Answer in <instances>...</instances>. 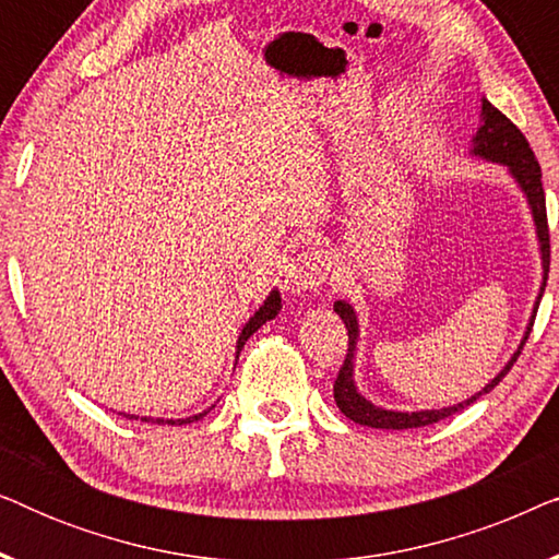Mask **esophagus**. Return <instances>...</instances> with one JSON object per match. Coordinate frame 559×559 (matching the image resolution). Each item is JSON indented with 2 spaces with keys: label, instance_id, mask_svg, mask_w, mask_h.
Wrapping results in <instances>:
<instances>
[{
  "label": "esophagus",
  "instance_id": "34e87169",
  "mask_svg": "<svg viewBox=\"0 0 559 559\" xmlns=\"http://www.w3.org/2000/svg\"><path fill=\"white\" fill-rule=\"evenodd\" d=\"M328 277V262L320 251H300L282 270V285L289 295H305L320 287Z\"/></svg>",
  "mask_w": 559,
  "mask_h": 559
}]
</instances>
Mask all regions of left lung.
<instances>
[{
	"instance_id": "obj_1",
	"label": "left lung",
	"mask_w": 559,
	"mask_h": 559,
	"mask_svg": "<svg viewBox=\"0 0 559 559\" xmlns=\"http://www.w3.org/2000/svg\"><path fill=\"white\" fill-rule=\"evenodd\" d=\"M471 155L486 159V163H496L503 165L509 170L511 178L522 190L526 203H530L532 218H534V228H537V241H539V257H542V285H539V295L534 300V310L530 318V325H526V333L519 348L514 350V356L509 358L507 366L496 373V377L488 381V384L480 389L478 394L468 396V400L453 404V407H442V409H419V412H396V409H384L377 407V404L366 400V396L358 392L356 379H354V366H356V346H358V318L354 305L348 300H338L333 305V310L338 312L343 323H346L348 331V354L346 361H343L338 379L333 384V396L338 409L346 415L348 419H354L358 425L366 427H377V430H409V427H425L432 423H440L455 412H461L465 407H471L478 396H484L491 392V389L499 384V381L507 377L511 366H514L516 356L522 354L526 338H530L532 325H534V316H537L539 300L545 295L547 287V272H549V228H547V205H545V190H542V170L537 157L526 142V136L519 132L516 124H511V119L503 117V114L496 109L491 102L480 98V127L476 136L471 140Z\"/></svg>"
}]
</instances>
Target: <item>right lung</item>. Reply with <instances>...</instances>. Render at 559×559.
<instances>
[{
    "label": "right lung",
    "mask_w": 559,
    "mask_h": 559,
    "mask_svg": "<svg viewBox=\"0 0 559 559\" xmlns=\"http://www.w3.org/2000/svg\"><path fill=\"white\" fill-rule=\"evenodd\" d=\"M282 310V297H280V289H272L270 295H266V300L259 305V310L254 312V316L249 318V323L243 325V331L239 333V341H236V358H239V354H241V348H243V343H247L251 335H254L259 328H262L266 320H272L274 316H277V312ZM209 415V409H203V412H198V415H193V417H186V419H152V417H142V423H157V425H188V423H195V419H201V417H205ZM124 417H129V419H140L136 415H124Z\"/></svg>",
    "instance_id": "add662e5"
}]
</instances>
